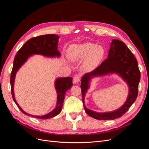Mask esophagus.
<instances>
[{
    "instance_id": "34e87169",
    "label": "esophagus",
    "mask_w": 149,
    "mask_h": 149,
    "mask_svg": "<svg viewBox=\"0 0 149 149\" xmlns=\"http://www.w3.org/2000/svg\"><path fill=\"white\" fill-rule=\"evenodd\" d=\"M73 83L76 84L78 83L80 81V75L79 74H75L73 77Z\"/></svg>"
}]
</instances>
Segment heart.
<instances>
[{
    "mask_svg": "<svg viewBox=\"0 0 149 149\" xmlns=\"http://www.w3.org/2000/svg\"><path fill=\"white\" fill-rule=\"evenodd\" d=\"M104 53V49L102 47L92 43H85L72 46L69 50V57L73 61L85 59V69L93 70L100 64Z\"/></svg>",
    "mask_w": 149,
    "mask_h": 149,
    "instance_id": "obj_1",
    "label": "heart"
}]
</instances>
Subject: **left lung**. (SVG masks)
Wrapping results in <instances>:
<instances>
[{"label": "left lung", "mask_w": 149, "mask_h": 149, "mask_svg": "<svg viewBox=\"0 0 149 149\" xmlns=\"http://www.w3.org/2000/svg\"><path fill=\"white\" fill-rule=\"evenodd\" d=\"M115 72L119 74L128 84L130 93L127 101L119 110L110 113H98L87 109L84 104L85 93L88 88L89 80L97 75ZM141 73L136 57L125 44L118 40H112L108 58L89 73L85 74L81 81L83 102L85 112L92 118L98 120H113L123 116L136 100Z\"/></svg>", "instance_id": "left-lung-1"}]
</instances>
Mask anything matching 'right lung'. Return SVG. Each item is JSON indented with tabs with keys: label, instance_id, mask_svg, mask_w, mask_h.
Returning a JSON list of instances; mask_svg holds the SVG:
<instances>
[{
	"label": "right lung",
	"instance_id": "1",
	"mask_svg": "<svg viewBox=\"0 0 149 149\" xmlns=\"http://www.w3.org/2000/svg\"><path fill=\"white\" fill-rule=\"evenodd\" d=\"M59 37L55 34L40 35L31 38L26 42L17 53L13 60V65L10 74L11 93L13 101L15 102L19 109L26 115H29L33 118L40 119H47L57 116L61 111L65 97V93L73 86L72 78H59L55 81V88L57 92L56 106L51 112L42 116H36L26 113L17 102L14 93H13V84L17 71L31 55L38 54L45 56H60V53L58 51V42Z\"/></svg>",
	"mask_w": 149,
	"mask_h": 149
}]
</instances>
